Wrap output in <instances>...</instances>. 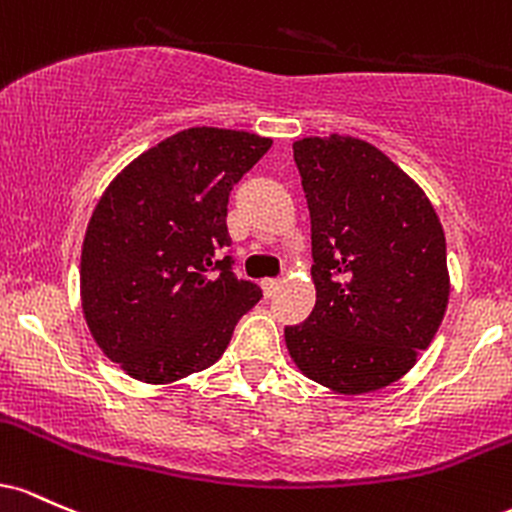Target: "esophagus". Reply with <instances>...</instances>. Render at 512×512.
Masks as SVG:
<instances>
[{
    "label": "esophagus",
    "instance_id": "esophagus-1",
    "mask_svg": "<svg viewBox=\"0 0 512 512\" xmlns=\"http://www.w3.org/2000/svg\"><path fill=\"white\" fill-rule=\"evenodd\" d=\"M278 287H280V280H273V278H266L261 283V290L266 297H273L275 292H278Z\"/></svg>",
    "mask_w": 512,
    "mask_h": 512
}]
</instances>
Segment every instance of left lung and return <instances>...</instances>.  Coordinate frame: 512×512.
Returning a JSON list of instances; mask_svg holds the SVG:
<instances>
[{
  "instance_id": "1",
  "label": "left lung",
  "mask_w": 512,
  "mask_h": 512,
  "mask_svg": "<svg viewBox=\"0 0 512 512\" xmlns=\"http://www.w3.org/2000/svg\"><path fill=\"white\" fill-rule=\"evenodd\" d=\"M312 217V314L285 346L309 380L367 394L401 380L450 300L445 232L423 188L350 135L292 145Z\"/></svg>"
}]
</instances>
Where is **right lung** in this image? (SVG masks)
Instances as JSON below:
<instances>
[{"instance_id":"add662e5","label":"right lung","mask_w":512,"mask_h":512,"mask_svg":"<svg viewBox=\"0 0 512 512\" xmlns=\"http://www.w3.org/2000/svg\"><path fill=\"white\" fill-rule=\"evenodd\" d=\"M271 145L256 132L188 128L103 191L82 244V312L96 346L132 380L174 384L208 370L261 300L220 254L229 193Z\"/></svg>"}]
</instances>
